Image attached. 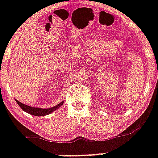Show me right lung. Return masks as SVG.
<instances>
[{
    "mask_svg": "<svg viewBox=\"0 0 158 158\" xmlns=\"http://www.w3.org/2000/svg\"><path fill=\"white\" fill-rule=\"evenodd\" d=\"M17 104L19 105V106L25 112L28 113L32 115H34V116H38V117H41V116H45V115H48L51 113L54 112L55 110H56L57 109H59L63 103L64 102H61L60 103H59L58 105L55 106L52 108H48V109H43V108H37V107H32V106H27L25 104L21 103L20 102L16 101Z\"/></svg>",
    "mask_w": 158,
    "mask_h": 158,
    "instance_id": "1",
    "label": "right lung"
}]
</instances>
